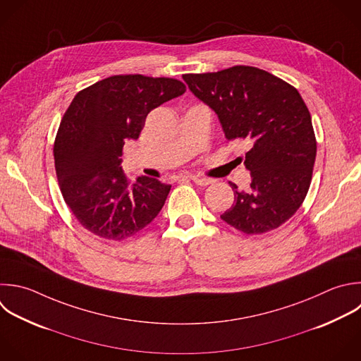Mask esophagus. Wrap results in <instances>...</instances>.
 <instances>
[{
	"label": "esophagus",
	"instance_id": "1",
	"mask_svg": "<svg viewBox=\"0 0 361 361\" xmlns=\"http://www.w3.org/2000/svg\"><path fill=\"white\" fill-rule=\"evenodd\" d=\"M190 179H192L196 185H199V186H209V185H212V183L214 182L213 179L203 178V176H190Z\"/></svg>",
	"mask_w": 361,
	"mask_h": 361
}]
</instances>
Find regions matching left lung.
I'll return each instance as SVG.
<instances>
[{
    "instance_id": "8db88e82",
    "label": "left lung",
    "mask_w": 361,
    "mask_h": 361,
    "mask_svg": "<svg viewBox=\"0 0 361 361\" xmlns=\"http://www.w3.org/2000/svg\"><path fill=\"white\" fill-rule=\"evenodd\" d=\"M190 92L217 114L227 140L251 145L244 165L247 192L220 217L244 234H264L289 220L303 203L316 158L310 113L299 92L252 66L182 76Z\"/></svg>"
}]
</instances>
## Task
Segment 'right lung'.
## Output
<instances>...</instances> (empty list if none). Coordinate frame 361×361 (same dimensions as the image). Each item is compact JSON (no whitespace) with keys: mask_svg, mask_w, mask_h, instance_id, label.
<instances>
[{"mask_svg":"<svg viewBox=\"0 0 361 361\" xmlns=\"http://www.w3.org/2000/svg\"><path fill=\"white\" fill-rule=\"evenodd\" d=\"M185 92L176 79L117 75L75 96L61 121L54 157L62 196L86 230L121 241L158 216L171 185L148 176L131 183L120 157L126 141L140 137L148 113Z\"/></svg>","mask_w":361,"mask_h":361,"instance_id":"obj_1","label":"right lung"}]
</instances>
